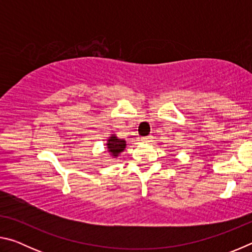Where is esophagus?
<instances>
[{
    "label": "esophagus",
    "instance_id": "esophagus-1",
    "mask_svg": "<svg viewBox=\"0 0 252 252\" xmlns=\"http://www.w3.org/2000/svg\"><path fill=\"white\" fill-rule=\"evenodd\" d=\"M152 139H153V138H152L151 135H148V136H146V138L142 139V141H143V142H151Z\"/></svg>",
    "mask_w": 252,
    "mask_h": 252
}]
</instances>
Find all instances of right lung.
<instances>
[{
  "label": "right lung",
  "mask_w": 252,
  "mask_h": 252,
  "mask_svg": "<svg viewBox=\"0 0 252 252\" xmlns=\"http://www.w3.org/2000/svg\"><path fill=\"white\" fill-rule=\"evenodd\" d=\"M126 146V142L123 139H119L117 135L111 134L110 138L108 139V143H106V149L108 152L113 158H117L120 153L125 150Z\"/></svg>",
  "instance_id": "right-lung-1"
}]
</instances>
